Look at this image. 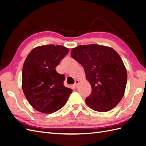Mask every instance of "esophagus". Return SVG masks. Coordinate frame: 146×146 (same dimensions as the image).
Here are the masks:
<instances>
[{
	"mask_svg": "<svg viewBox=\"0 0 146 146\" xmlns=\"http://www.w3.org/2000/svg\"><path fill=\"white\" fill-rule=\"evenodd\" d=\"M79 80H76V81H75V83H74V87L75 88H77V86H78V85L79 84Z\"/></svg>",
	"mask_w": 146,
	"mask_h": 146,
	"instance_id": "esophagus-1",
	"label": "esophagus"
}]
</instances>
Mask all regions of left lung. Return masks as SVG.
<instances>
[{"label":"left lung","instance_id":"8db88e82","mask_svg":"<svg viewBox=\"0 0 146 146\" xmlns=\"http://www.w3.org/2000/svg\"><path fill=\"white\" fill-rule=\"evenodd\" d=\"M71 56L83 66L91 86L86 105L99 112L115 107L124 95L127 80V69L119 55L110 47L91 44L73 48Z\"/></svg>","mask_w":146,"mask_h":146}]
</instances>
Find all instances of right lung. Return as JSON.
Returning <instances> with one entry per match:
<instances>
[{"label": "right lung", "instance_id": "add662e5", "mask_svg": "<svg viewBox=\"0 0 146 146\" xmlns=\"http://www.w3.org/2000/svg\"><path fill=\"white\" fill-rule=\"evenodd\" d=\"M69 48L48 44L34 48L26 58L23 68L22 88L29 103L37 111L50 114L66 104L72 90L64 86V76L55 68Z\"/></svg>", "mask_w": 146, "mask_h": 146}]
</instances>
